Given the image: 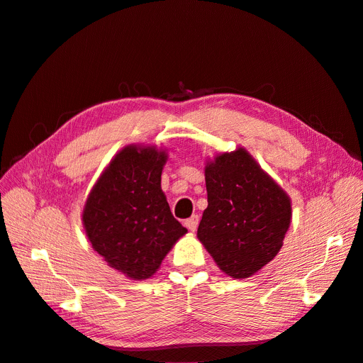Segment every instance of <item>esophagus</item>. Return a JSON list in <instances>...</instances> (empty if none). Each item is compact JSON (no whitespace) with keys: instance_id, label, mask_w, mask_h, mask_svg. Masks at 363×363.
Returning a JSON list of instances; mask_svg holds the SVG:
<instances>
[{"instance_id":"esophagus-1","label":"esophagus","mask_w":363,"mask_h":363,"mask_svg":"<svg viewBox=\"0 0 363 363\" xmlns=\"http://www.w3.org/2000/svg\"><path fill=\"white\" fill-rule=\"evenodd\" d=\"M199 223H200V216H199V215H192L191 218L186 219L184 225L188 227V228L191 230V232H195L196 227H199Z\"/></svg>"}]
</instances>
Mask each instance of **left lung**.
Segmentation results:
<instances>
[{"label":"left lung","instance_id":"1","mask_svg":"<svg viewBox=\"0 0 363 363\" xmlns=\"http://www.w3.org/2000/svg\"><path fill=\"white\" fill-rule=\"evenodd\" d=\"M207 208L196 236L223 272L247 279L277 256L292 207L245 148L207 162Z\"/></svg>","mask_w":363,"mask_h":363}]
</instances>
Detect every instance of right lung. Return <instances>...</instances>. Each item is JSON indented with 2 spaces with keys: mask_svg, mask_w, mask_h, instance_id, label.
<instances>
[{
  "mask_svg": "<svg viewBox=\"0 0 363 363\" xmlns=\"http://www.w3.org/2000/svg\"><path fill=\"white\" fill-rule=\"evenodd\" d=\"M167 159L156 147L127 145L107 164L83 208L92 248L131 280L150 279L188 233L160 188Z\"/></svg>",
  "mask_w": 363,
  "mask_h": 363,
  "instance_id": "obj_1",
  "label": "right lung"
}]
</instances>
